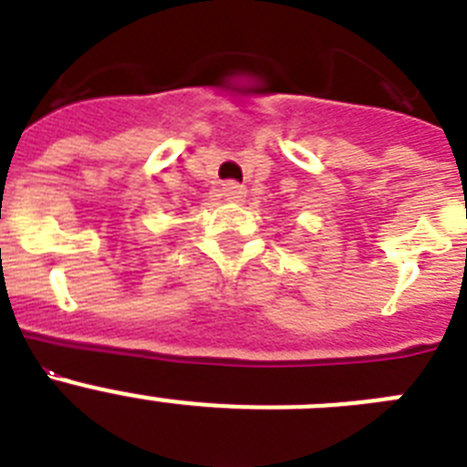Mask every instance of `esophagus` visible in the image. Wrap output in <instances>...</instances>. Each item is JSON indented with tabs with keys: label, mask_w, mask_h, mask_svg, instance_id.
<instances>
[{
	"label": "esophagus",
	"mask_w": 467,
	"mask_h": 467,
	"mask_svg": "<svg viewBox=\"0 0 467 467\" xmlns=\"http://www.w3.org/2000/svg\"><path fill=\"white\" fill-rule=\"evenodd\" d=\"M224 196L226 201H231V203H243L247 196V189L243 187V184H236V182H226L224 184Z\"/></svg>",
	"instance_id": "obj_1"
}]
</instances>
